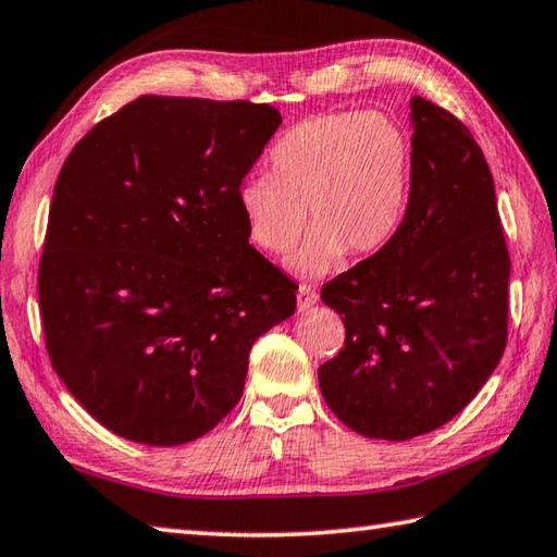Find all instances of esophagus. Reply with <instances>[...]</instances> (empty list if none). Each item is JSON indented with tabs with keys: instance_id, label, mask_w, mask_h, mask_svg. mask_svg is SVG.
Wrapping results in <instances>:
<instances>
[{
	"instance_id": "obj_1",
	"label": "esophagus",
	"mask_w": 557,
	"mask_h": 557,
	"mask_svg": "<svg viewBox=\"0 0 557 557\" xmlns=\"http://www.w3.org/2000/svg\"><path fill=\"white\" fill-rule=\"evenodd\" d=\"M315 304H318V290H315V286L300 284V288H298V308H300V310H308L310 306H315Z\"/></svg>"
}]
</instances>
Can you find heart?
I'll return each instance as SVG.
<instances>
[{
	"label": "heart",
	"mask_w": 557,
	"mask_h": 557,
	"mask_svg": "<svg viewBox=\"0 0 557 557\" xmlns=\"http://www.w3.org/2000/svg\"><path fill=\"white\" fill-rule=\"evenodd\" d=\"M271 175L239 185L249 239L269 253L308 239L294 269L320 276L343 261L372 257L392 244L408 210L413 146L404 126L382 112L339 110L296 124L271 149Z\"/></svg>",
	"instance_id": "obj_1"
}]
</instances>
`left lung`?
<instances>
[{
  "instance_id": "1",
  "label": "left lung",
  "mask_w": 557,
  "mask_h": 557,
  "mask_svg": "<svg viewBox=\"0 0 557 557\" xmlns=\"http://www.w3.org/2000/svg\"><path fill=\"white\" fill-rule=\"evenodd\" d=\"M413 181L401 230L327 281L345 347L318 369L339 421L364 437L408 441L462 411L509 337V273L494 178L472 132L411 100Z\"/></svg>"
}]
</instances>
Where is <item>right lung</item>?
<instances>
[{
    "mask_svg": "<svg viewBox=\"0 0 557 557\" xmlns=\"http://www.w3.org/2000/svg\"><path fill=\"white\" fill-rule=\"evenodd\" d=\"M278 124L271 104L141 95L67 153L38 310L55 374L107 431L198 441L242 398L251 345L294 315L296 284L239 208Z\"/></svg>",
    "mask_w": 557,
    "mask_h": 557,
    "instance_id": "obj_1",
    "label": "right lung"
}]
</instances>
